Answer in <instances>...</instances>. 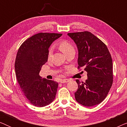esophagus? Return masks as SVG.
<instances>
[{"label": "esophagus", "instance_id": "34e87169", "mask_svg": "<svg viewBox=\"0 0 127 127\" xmlns=\"http://www.w3.org/2000/svg\"><path fill=\"white\" fill-rule=\"evenodd\" d=\"M60 81V83H65L68 82L69 80H67V79H62V80H61Z\"/></svg>", "mask_w": 127, "mask_h": 127}]
</instances>
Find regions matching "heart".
I'll list each match as a JSON object with an SVG mask.
<instances>
[{
	"mask_svg": "<svg viewBox=\"0 0 127 127\" xmlns=\"http://www.w3.org/2000/svg\"><path fill=\"white\" fill-rule=\"evenodd\" d=\"M58 47L60 48L61 51L64 54H66L69 51L72 50H74V47L69 41L66 40H61L58 43ZM52 54H53V51L51 49H50L48 52V58H50L51 57Z\"/></svg>",
	"mask_w": 127,
	"mask_h": 127,
	"instance_id": "obj_1",
	"label": "heart"
}]
</instances>
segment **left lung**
<instances>
[{"instance_id":"obj_1","label":"left lung","mask_w":127,"mask_h":127,"mask_svg":"<svg viewBox=\"0 0 127 127\" xmlns=\"http://www.w3.org/2000/svg\"><path fill=\"white\" fill-rule=\"evenodd\" d=\"M79 51L78 69L87 72L86 82L76 81L78 89L74 93L78 103L85 106L98 105L105 99L113 81L112 57L107 46L88 31L68 33Z\"/></svg>"}]
</instances>
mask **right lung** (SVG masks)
Listing matches in <instances>:
<instances>
[{
    "label": "right lung",
    "instance_id": "right-lung-1",
    "mask_svg": "<svg viewBox=\"0 0 127 127\" xmlns=\"http://www.w3.org/2000/svg\"><path fill=\"white\" fill-rule=\"evenodd\" d=\"M61 36V33H39L26 40L17 52L15 62L17 81L25 96L35 106H45L55 99L58 83L42 79L39 72L47 61L50 45Z\"/></svg>",
    "mask_w": 127,
    "mask_h": 127
}]
</instances>
